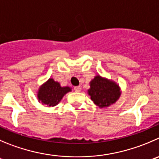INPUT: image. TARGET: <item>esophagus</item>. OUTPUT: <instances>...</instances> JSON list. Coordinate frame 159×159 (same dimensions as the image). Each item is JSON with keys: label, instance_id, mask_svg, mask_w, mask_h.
Masks as SVG:
<instances>
[{"label": "esophagus", "instance_id": "1", "mask_svg": "<svg viewBox=\"0 0 159 159\" xmlns=\"http://www.w3.org/2000/svg\"><path fill=\"white\" fill-rule=\"evenodd\" d=\"M74 90H75V92H80L81 90V87L80 86H78V87H74Z\"/></svg>", "mask_w": 159, "mask_h": 159}]
</instances>
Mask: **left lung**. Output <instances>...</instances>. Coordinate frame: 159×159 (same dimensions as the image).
Masks as SVG:
<instances>
[{
	"instance_id": "1",
	"label": "left lung",
	"mask_w": 159,
	"mask_h": 159,
	"mask_svg": "<svg viewBox=\"0 0 159 159\" xmlns=\"http://www.w3.org/2000/svg\"><path fill=\"white\" fill-rule=\"evenodd\" d=\"M88 94L95 105L104 108L109 106L119 99L120 88L116 83L97 75L90 82Z\"/></svg>"
}]
</instances>
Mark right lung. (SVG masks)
Here are the masks:
<instances>
[{"instance_id": "obj_1", "label": "right lung", "mask_w": 159, "mask_h": 159, "mask_svg": "<svg viewBox=\"0 0 159 159\" xmlns=\"http://www.w3.org/2000/svg\"><path fill=\"white\" fill-rule=\"evenodd\" d=\"M69 91H71L70 87H61L59 83L55 82L53 79H49L40 87L37 98L42 104L53 107L58 105L63 96Z\"/></svg>"}]
</instances>
